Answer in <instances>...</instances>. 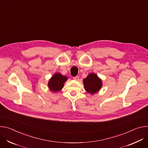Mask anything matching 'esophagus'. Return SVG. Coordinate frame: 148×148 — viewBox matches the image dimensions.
Masks as SVG:
<instances>
[{
  "label": "esophagus",
  "mask_w": 148,
  "mask_h": 148,
  "mask_svg": "<svg viewBox=\"0 0 148 148\" xmlns=\"http://www.w3.org/2000/svg\"><path fill=\"white\" fill-rule=\"evenodd\" d=\"M73 79L75 80H76V81H78V80H79V77L77 76H75V77H73Z\"/></svg>",
  "instance_id": "1"
}]
</instances>
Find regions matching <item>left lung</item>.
<instances>
[{
  "label": "left lung",
  "instance_id": "obj_1",
  "mask_svg": "<svg viewBox=\"0 0 148 148\" xmlns=\"http://www.w3.org/2000/svg\"><path fill=\"white\" fill-rule=\"evenodd\" d=\"M83 83L85 90L92 95L97 93L102 86V79L94 73L89 74L83 80Z\"/></svg>",
  "mask_w": 148,
  "mask_h": 148
}]
</instances>
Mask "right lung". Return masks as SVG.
<instances>
[{
	"label": "right lung",
	"mask_w": 148,
	"mask_h": 148,
	"mask_svg": "<svg viewBox=\"0 0 148 148\" xmlns=\"http://www.w3.org/2000/svg\"><path fill=\"white\" fill-rule=\"evenodd\" d=\"M68 77L58 72L55 73L48 82V88L52 93H57L60 91L64 86L65 82L68 80Z\"/></svg>",
	"instance_id": "1"
}]
</instances>
